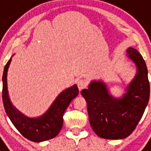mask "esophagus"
Returning <instances> with one entry per match:
<instances>
[{"label": "esophagus", "mask_w": 151, "mask_h": 151, "mask_svg": "<svg viewBox=\"0 0 151 151\" xmlns=\"http://www.w3.org/2000/svg\"><path fill=\"white\" fill-rule=\"evenodd\" d=\"M86 86H87V81L85 80L81 79V80H79L78 81V87L80 91L81 90H82L83 88H85Z\"/></svg>", "instance_id": "34e87169"}]
</instances>
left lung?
I'll return each instance as SVG.
<instances>
[{
	"label": "left lung",
	"mask_w": 151,
	"mask_h": 151,
	"mask_svg": "<svg viewBox=\"0 0 151 151\" xmlns=\"http://www.w3.org/2000/svg\"><path fill=\"white\" fill-rule=\"evenodd\" d=\"M137 72L122 98L109 93L105 83L92 81L81 94L87 102L89 122L97 136L107 139L128 137L137 126L150 98L148 71L143 56L133 48L127 49Z\"/></svg>",
	"instance_id": "left-lung-1"
}]
</instances>
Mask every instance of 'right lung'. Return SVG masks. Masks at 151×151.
Masks as SVG:
<instances>
[{"mask_svg":"<svg viewBox=\"0 0 151 151\" xmlns=\"http://www.w3.org/2000/svg\"><path fill=\"white\" fill-rule=\"evenodd\" d=\"M11 61L12 58L4 66L2 76V99L6 114L18 131L27 139L39 143L54 138L59 134L63 127V116L65 110L71 101L78 95V86L74 85L62 92L48 110L41 117L35 118L28 117L12 105L8 96L7 74Z\"/></svg>","mask_w":151,"mask_h":151,"instance_id":"right-lung-1","label":"right lung"}]
</instances>
